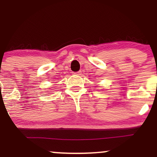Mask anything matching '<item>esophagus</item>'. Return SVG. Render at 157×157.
<instances>
[{
  "label": "esophagus",
  "instance_id": "obj_1",
  "mask_svg": "<svg viewBox=\"0 0 157 157\" xmlns=\"http://www.w3.org/2000/svg\"><path fill=\"white\" fill-rule=\"evenodd\" d=\"M73 74H74V75H81V74H82V71H77V72H74Z\"/></svg>",
  "mask_w": 157,
  "mask_h": 157
}]
</instances>
